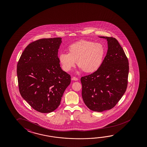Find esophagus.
<instances>
[{
  "mask_svg": "<svg viewBox=\"0 0 147 147\" xmlns=\"http://www.w3.org/2000/svg\"><path fill=\"white\" fill-rule=\"evenodd\" d=\"M72 80H75V81H77V80H78V79L77 78H76V77H73L72 78Z\"/></svg>",
  "mask_w": 147,
  "mask_h": 147,
  "instance_id": "esophagus-1",
  "label": "esophagus"
}]
</instances>
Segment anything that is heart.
Here are the masks:
<instances>
[{
	"instance_id": "1",
	"label": "heart",
	"mask_w": 147,
	"mask_h": 147,
	"mask_svg": "<svg viewBox=\"0 0 147 147\" xmlns=\"http://www.w3.org/2000/svg\"><path fill=\"white\" fill-rule=\"evenodd\" d=\"M68 53H61L59 60L63 70L68 72L76 62L80 70L87 73L95 72L100 67L106 54L105 46L100 43L82 40L68 47Z\"/></svg>"
}]
</instances>
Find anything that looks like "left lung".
<instances>
[{"instance_id": "left-lung-1", "label": "left lung", "mask_w": 147, "mask_h": 147, "mask_svg": "<svg viewBox=\"0 0 147 147\" xmlns=\"http://www.w3.org/2000/svg\"><path fill=\"white\" fill-rule=\"evenodd\" d=\"M107 39L108 51L102 64L96 72L82 77V97L92 111L103 112L113 108L127 88L129 61L116 39Z\"/></svg>"}]
</instances>
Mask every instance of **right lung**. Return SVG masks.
I'll use <instances>...</instances> for the list:
<instances>
[{
  "mask_svg": "<svg viewBox=\"0 0 147 147\" xmlns=\"http://www.w3.org/2000/svg\"><path fill=\"white\" fill-rule=\"evenodd\" d=\"M61 38H43L30 43L17 66L18 87L22 97L40 113L58 108L71 76L60 67L58 49Z\"/></svg>",
  "mask_w": 147,
  "mask_h": 147,
  "instance_id": "obj_1",
  "label": "right lung"
}]
</instances>
